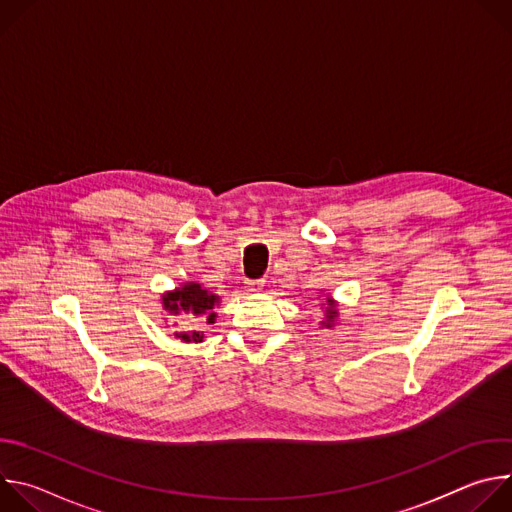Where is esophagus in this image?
<instances>
[{
	"label": "esophagus",
	"mask_w": 512,
	"mask_h": 512,
	"mask_svg": "<svg viewBox=\"0 0 512 512\" xmlns=\"http://www.w3.org/2000/svg\"><path fill=\"white\" fill-rule=\"evenodd\" d=\"M263 279H247L245 281V287L249 289V291H259V289H263Z\"/></svg>",
	"instance_id": "esophagus-1"
}]
</instances>
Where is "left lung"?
I'll list each match as a JSON object with an SVG mask.
<instances>
[{"mask_svg":"<svg viewBox=\"0 0 512 512\" xmlns=\"http://www.w3.org/2000/svg\"><path fill=\"white\" fill-rule=\"evenodd\" d=\"M326 302H328V306H326V320L322 322V326H324V328H332V326H334V320L338 318V310H336L332 298H326Z\"/></svg>","mask_w":512,"mask_h":512,"instance_id":"8db88e82","label":"left lung"}]
</instances>
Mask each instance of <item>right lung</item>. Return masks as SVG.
<instances>
[{
  "instance_id": "1",
  "label": "right lung",
  "mask_w": 512,
  "mask_h": 512,
  "mask_svg": "<svg viewBox=\"0 0 512 512\" xmlns=\"http://www.w3.org/2000/svg\"><path fill=\"white\" fill-rule=\"evenodd\" d=\"M221 298L210 294L200 283L188 281L182 287H176L174 291L162 296V306L166 316H206V324H214L216 312L214 306H218ZM176 338L182 342H202V334L196 330L190 332H176Z\"/></svg>"
}]
</instances>
